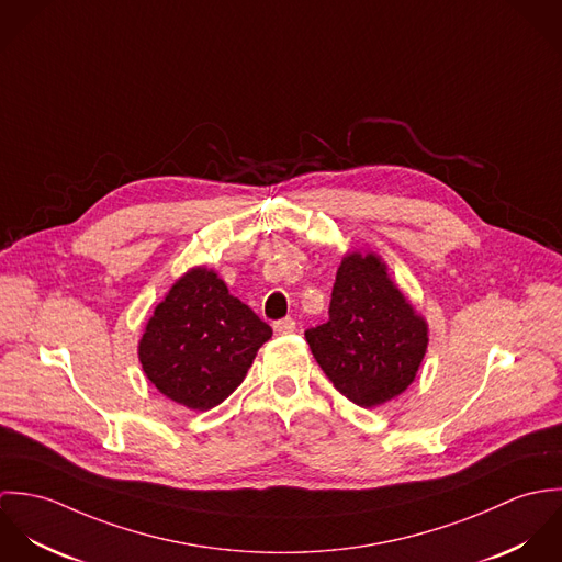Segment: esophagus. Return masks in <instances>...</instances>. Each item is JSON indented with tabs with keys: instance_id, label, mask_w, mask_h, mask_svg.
Segmentation results:
<instances>
[{
	"instance_id": "esophagus-1",
	"label": "esophagus",
	"mask_w": 562,
	"mask_h": 562,
	"mask_svg": "<svg viewBox=\"0 0 562 562\" xmlns=\"http://www.w3.org/2000/svg\"><path fill=\"white\" fill-rule=\"evenodd\" d=\"M272 328H274L277 335H290V333L296 330V322L292 321V318H283V321L274 322Z\"/></svg>"
}]
</instances>
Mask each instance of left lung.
Listing matches in <instances>:
<instances>
[{"label": "left lung", "mask_w": 562, "mask_h": 562, "mask_svg": "<svg viewBox=\"0 0 562 562\" xmlns=\"http://www.w3.org/2000/svg\"><path fill=\"white\" fill-rule=\"evenodd\" d=\"M305 337L335 390L374 408L415 381L428 322L406 301L381 255L348 250L335 274L328 321Z\"/></svg>", "instance_id": "left-lung-1"}]
</instances>
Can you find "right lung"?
<instances>
[{"label":"right lung","mask_w":562,"mask_h":562,"mask_svg":"<svg viewBox=\"0 0 562 562\" xmlns=\"http://www.w3.org/2000/svg\"><path fill=\"white\" fill-rule=\"evenodd\" d=\"M272 337L216 270L183 272L147 322L138 341L145 376L161 396L190 411H210L229 398Z\"/></svg>","instance_id":"obj_1"}]
</instances>
